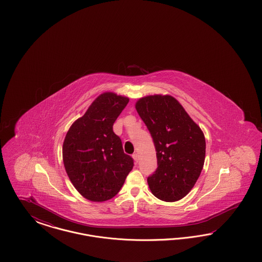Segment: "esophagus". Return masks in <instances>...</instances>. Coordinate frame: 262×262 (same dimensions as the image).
I'll return each mask as SVG.
<instances>
[{"mask_svg":"<svg viewBox=\"0 0 262 262\" xmlns=\"http://www.w3.org/2000/svg\"><path fill=\"white\" fill-rule=\"evenodd\" d=\"M133 158H134V160H135V162H138V154L137 153H135L134 155H133Z\"/></svg>","mask_w":262,"mask_h":262,"instance_id":"1","label":"esophagus"}]
</instances>
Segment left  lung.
<instances>
[{"mask_svg":"<svg viewBox=\"0 0 262 262\" xmlns=\"http://www.w3.org/2000/svg\"><path fill=\"white\" fill-rule=\"evenodd\" d=\"M136 109L156 149L157 170L147 178L153 195L174 202L194 187L205 160V137L181 103L171 95L139 98Z\"/></svg>","mask_w":262,"mask_h":262,"instance_id":"obj_1","label":"left lung"}]
</instances>
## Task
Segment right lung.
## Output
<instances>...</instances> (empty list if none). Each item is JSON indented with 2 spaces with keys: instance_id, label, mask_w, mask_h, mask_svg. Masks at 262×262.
Wrapping results in <instances>:
<instances>
[{
  "instance_id": "obj_1",
  "label": "right lung",
  "mask_w": 262,
  "mask_h": 262,
  "mask_svg": "<svg viewBox=\"0 0 262 262\" xmlns=\"http://www.w3.org/2000/svg\"><path fill=\"white\" fill-rule=\"evenodd\" d=\"M128 97L104 92L86 112L75 120L62 143V162L75 189L86 200H111L123 187L134 167L124 153L113 125L128 103Z\"/></svg>"
}]
</instances>
